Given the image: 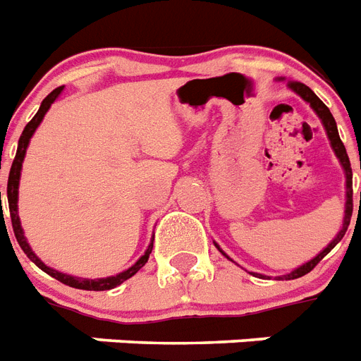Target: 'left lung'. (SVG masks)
<instances>
[{"mask_svg":"<svg viewBox=\"0 0 361 361\" xmlns=\"http://www.w3.org/2000/svg\"><path fill=\"white\" fill-rule=\"evenodd\" d=\"M276 80H278V82L287 83V87H289L293 93L298 94L300 99L304 100V102L310 104V108L313 109V111L317 114V117L321 119L322 126H324V130H326L328 140H330L331 151H334V154L337 157V160H339V164H341V167H343V173H345V190H347V192H345V197H347V201H345V216H343V226H341V229H339V233L334 236V240H331L321 253H317L315 257L311 259V261L304 262V264H300L298 268L290 270L289 274L276 276V279H296V278H302V276H305L307 272H311V270L317 267V262L321 261L322 257H326L328 253H330L331 250L336 247L337 242H341V238L345 236V233H347L348 224H350V216H353V169H350V160H348L347 149H345V145H343L341 137H339V132H337L336 119H334V115L330 114V109L326 108V104L322 102V100L319 99V97H317V94L313 93L310 87H307V85H304V83L293 82V80H287V78H276ZM360 207H361V194H360ZM214 246L220 250V253L224 255V257H227L229 261H233V259H231L229 255H227V253L224 252V250H221L218 244H216V242H214ZM250 274H253L255 278H270V276H264V274H257V272H250Z\"/></svg>","mask_w":361,"mask_h":361,"instance_id":"left-lung-1","label":"left lung"}]
</instances>
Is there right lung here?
Masks as SVG:
<instances>
[{
  "label": "right lung",
  "instance_id": "add662e5",
  "mask_svg": "<svg viewBox=\"0 0 361 361\" xmlns=\"http://www.w3.org/2000/svg\"><path fill=\"white\" fill-rule=\"evenodd\" d=\"M63 87H57L54 89L44 100L40 104L39 111L35 114L33 119L25 125L24 132L20 135L18 140V149H16V157L13 160V166H11V171H8V183H7V201H8V212H11V221H13V231H14V236H16V240H18L20 247L24 250V253L31 261L37 264V267L46 272L48 276L51 278H56L57 281H61V283L68 285V287H74V289H83V290H109V289H115V287H119L123 281H126L128 278H132L140 268L145 267V262L149 261V255L152 252V240H154V236L151 238V244L147 246L145 253L141 255L137 261L132 264L130 268H126L123 272L115 274V276H108V278H99V279H89V278H78V276H71V274H63L59 270L51 267H46L44 262L40 261L37 257V253L31 250L30 242L25 238L24 235V229H22V224H20V216H18V186H20V175H22V164H24V158H25V151H27V147H30V141L33 137L35 130L39 128V125L42 123L44 119L46 111L51 108V104L56 102L57 97L61 94ZM0 207H1V192H0Z\"/></svg>",
  "mask_w": 361,
  "mask_h": 361
}]
</instances>
